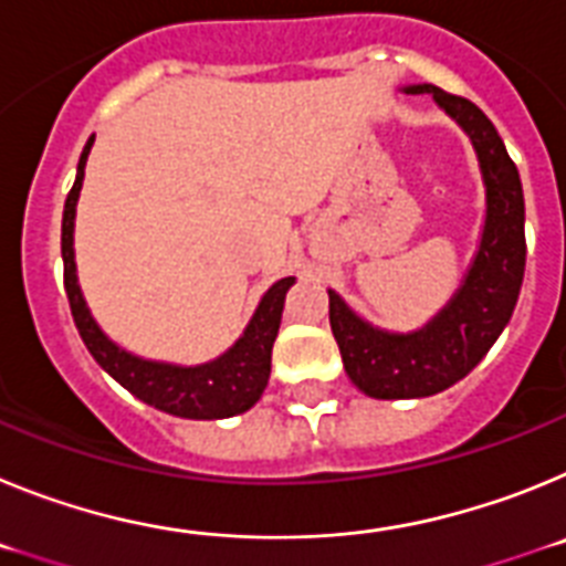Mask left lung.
<instances>
[{"mask_svg": "<svg viewBox=\"0 0 566 566\" xmlns=\"http://www.w3.org/2000/svg\"><path fill=\"white\" fill-rule=\"evenodd\" d=\"M405 93H431L433 102L470 135L482 167L488 214L464 283L419 332H379L345 306L339 294L328 292V323L345 374L374 399L431 397L468 377L513 317L527 258L522 178L493 122L473 102L433 84H413Z\"/></svg>", "mask_w": 566, "mask_h": 566, "instance_id": "8db88e82", "label": "left lung"}]
</instances>
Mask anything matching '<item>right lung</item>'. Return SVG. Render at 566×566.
Masks as SVG:
<instances>
[{
	"label": "right lung",
	"instance_id": "right-lung-1",
	"mask_svg": "<svg viewBox=\"0 0 566 566\" xmlns=\"http://www.w3.org/2000/svg\"><path fill=\"white\" fill-rule=\"evenodd\" d=\"M90 147H93V138H90L82 158H78L76 184L67 192L62 218L64 292H67L70 312H73V319H76V328L82 334L84 345H87V352L133 397L153 405L158 411L172 413V417L223 419L249 411L269 382L272 345L274 337H277L280 317H283L286 292L294 283V277L277 280L263 294L258 312H254L252 323L247 326L243 337L227 354L212 359V363L184 368V365L142 359L135 357V354L124 352V348H118L96 326V319L90 317V308L84 303L82 289H78L76 280V260H73V221H76V201L78 192H82L84 164H87Z\"/></svg>",
	"mask_w": 566,
	"mask_h": 566
}]
</instances>
